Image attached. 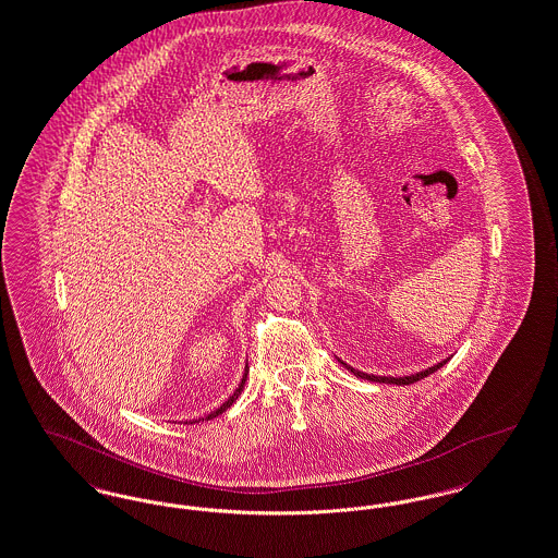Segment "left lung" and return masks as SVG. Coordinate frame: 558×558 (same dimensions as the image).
Instances as JSON below:
<instances>
[{
  "mask_svg": "<svg viewBox=\"0 0 558 558\" xmlns=\"http://www.w3.org/2000/svg\"><path fill=\"white\" fill-rule=\"evenodd\" d=\"M450 359V357H448ZM448 359H445V361H440V363H436L434 367H427V369H424V372H420V374H413V376H404V378H386V376H374V374H363V372H359V369H353L351 365H347V363H342L353 376H357V378L361 379H369V381H379V384H399V386H407V384H413V381H417V379H424L429 376V374H434V372H438L442 365H445L446 361Z\"/></svg>",
  "mask_w": 558,
  "mask_h": 558,
  "instance_id": "1",
  "label": "left lung"
}]
</instances>
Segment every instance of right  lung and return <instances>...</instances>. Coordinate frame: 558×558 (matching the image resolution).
<instances>
[{
  "instance_id": "add662e5",
  "label": "right lung",
  "mask_w": 558,
  "mask_h": 558,
  "mask_svg": "<svg viewBox=\"0 0 558 558\" xmlns=\"http://www.w3.org/2000/svg\"><path fill=\"white\" fill-rule=\"evenodd\" d=\"M246 374H248V369H246V367H245V374H243V379H241V384H239V388H236V390H234V395H232V397H230V399H228V401L222 402V407H220V409H216V411H214V413H209V415H207V417H205V420H214V417H218V415H220V413H223V411H226V409H230V404H232V402L236 401V399H239V395H241V392H243V386H245V381H246Z\"/></svg>"
}]
</instances>
